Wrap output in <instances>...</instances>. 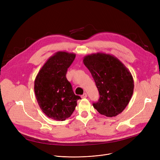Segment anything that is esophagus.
<instances>
[{
  "mask_svg": "<svg viewBox=\"0 0 160 160\" xmlns=\"http://www.w3.org/2000/svg\"><path fill=\"white\" fill-rule=\"evenodd\" d=\"M87 97V94L86 93H84V94L81 96L82 98H86Z\"/></svg>",
  "mask_w": 160,
  "mask_h": 160,
  "instance_id": "obj_1",
  "label": "esophagus"
}]
</instances>
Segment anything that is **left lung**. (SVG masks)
<instances>
[{
  "instance_id": "1",
  "label": "left lung",
  "mask_w": 160,
  "mask_h": 160,
  "mask_svg": "<svg viewBox=\"0 0 160 160\" xmlns=\"http://www.w3.org/2000/svg\"><path fill=\"white\" fill-rule=\"evenodd\" d=\"M83 64L92 75L100 98L94 108L104 116L116 117L129 103L134 83L128 68L112 55L98 52L84 57Z\"/></svg>"
}]
</instances>
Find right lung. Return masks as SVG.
<instances>
[{
    "label": "right lung",
    "instance_id": "1",
    "mask_svg": "<svg viewBox=\"0 0 160 160\" xmlns=\"http://www.w3.org/2000/svg\"><path fill=\"white\" fill-rule=\"evenodd\" d=\"M76 54L58 51L50 57L38 73L34 90L38 104L49 118L64 121L69 118L81 99L76 96L66 74Z\"/></svg>",
    "mask_w": 160,
    "mask_h": 160
}]
</instances>
